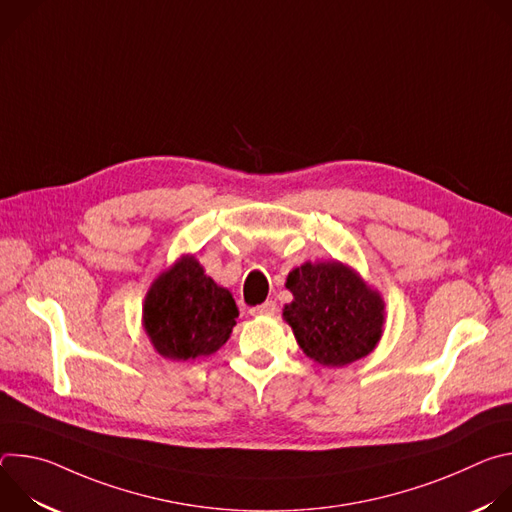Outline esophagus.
I'll return each mask as SVG.
<instances>
[{
    "instance_id": "1",
    "label": "esophagus",
    "mask_w": 512,
    "mask_h": 512,
    "mask_svg": "<svg viewBox=\"0 0 512 512\" xmlns=\"http://www.w3.org/2000/svg\"><path fill=\"white\" fill-rule=\"evenodd\" d=\"M275 312H277V306H275L273 300H267L265 304L251 308V316H271Z\"/></svg>"
}]
</instances>
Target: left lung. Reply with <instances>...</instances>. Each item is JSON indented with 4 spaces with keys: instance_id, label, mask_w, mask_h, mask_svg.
<instances>
[{
    "instance_id": "obj_1",
    "label": "left lung",
    "mask_w": 512,
    "mask_h": 512,
    "mask_svg": "<svg viewBox=\"0 0 512 512\" xmlns=\"http://www.w3.org/2000/svg\"><path fill=\"white\" fill-rule=\"evenodd\" d=\"M283 320L300 348L322 367H344L371 354L385 326V300L342 261H306L285 279Z\"/></svg>"
}]
</instances>
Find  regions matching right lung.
<instances>
[{
	"instance_id": "obj_1",
	"label": "right lung",
	"mask_w": 512,
	"mask_h": 512,
	"mask_svg": "<svg viewBox=\"0 0 512 512\" xmlns=\"http://www.w3.org/2000/svg\"><path fill=\"white\" fill-rule=\"evenodd\" d=\"M237 318L231 291L216 285L194 255H182L154 279L141 310L145 334L168 360L216 352L229 340Z\"/></svg>"
}]
</instances>
